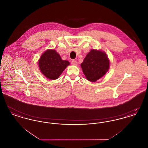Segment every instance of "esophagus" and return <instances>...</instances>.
Here are the masks:
<instances>
[{"mask_svg": "<svg viewBox=\"0 0 148 148\" xmlns=\"http://www.w3.org/2000/svg\"><path fill=\"white\" fill-rule=\"evenodd\" d=\"M71 63H72L73 65H77V62L76 60H73Z\"/></svg>", "mask_w": 148, "mask_h": 148, "instance_id": "obj_1", "label": "esophagus"}]
</instances>
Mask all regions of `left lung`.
Returning <instances> with one entry per match:
<instances>
[{
	"instance_id": "obj_1",
	"label": "left lung",
	"mask_w": 148,
	"mask_h": 148,
	"mask_svg": "<svg viewBox=\"0 0 148 148\" xmlns=\"http://www.w3.org/2000/svg\"><path fill=\"white\" fill-rule=\"evenodd\" d=\"M109 66V59L106 53L101 50H91L81 64L85 77L91 82H95L103 77Z\"/></svg>"
}]
</instances>
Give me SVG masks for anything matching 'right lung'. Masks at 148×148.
I'll list each match as a JSON object with an SVG mask.
<instances>
[{
    "instance_id": "1",
    "label": "right lung",
    "mask_w": 148,
    "mask_h": 148,
    "mask_svg": "<svg viewBox=\"0 0 148 148\" xmlns=\"http://www.w3.org/2000/svg\"><path fill=\"white\" fill-rule=\"evenodd\" d=\"M69 64L68 60H62L54 49H48L44 51L38 60L40 72L50 80L57 79Z\"/></svg>"
}]
</instances>
